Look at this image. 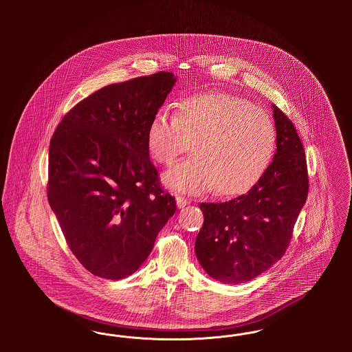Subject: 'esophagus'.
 I'll use <instances>...</instances> for the list:
<instances>
[{
  "mask_svg": "<svg viewBox=\"0 0 352 352\" xmlns=\"http://www.w3.org/2000/svg\"><path fill=\"white\" fill-rule=\"evenodd\" d=\"M175 201H177L178 208H184V207H186V206L188 204V201H187L184 197H181V195H178V197L175 198Z\"/></svg>",
  "mask_w": 352,
  "mask_h": 352,
  "instance_id": "esophagus-1",
  "label": "esophagus"
}]
</instances>
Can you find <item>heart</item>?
I'll use <instances>...</instances> for the list:
<instances>
[{
    "mask_svg": "<svg viewBox=\"0 0 352 352\" xmlns=\"http://www.w3.org/2000/svg\"><path fill=\"white\" fill-rule=\"evenodd\" d=\"M277 133L268 113L251 101L226 92L195 94L161 109L148 129L151 158L170 166L188 151L191 158L164 175L171 190L201 194L215 187L220 195H237L256 184L276 149Z\"/></svg>",
    "mask_w": 352,
    "mask_h": 352,
    "instance_id": "b5f03b06",
    "label": "heart"
}]
</instances>
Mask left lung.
Here are the masks:
<instances>
[{
  "mask_svg": "<svg viewBox=\"0 0 352 352\" xmlns=\"http://www.w3.org/2000/svg\"><path fill=\"white\" fill-rule=\"evenodd\" d=\"M272 109L277 149L260 179L231 201L199 204L204 223L195 254L206 273L224 284L251 281L284 256L307 198L300 135L280 108Z\"/></svg>",
  "mask_w": 352,
  "mask_h": 352,
  "instance_id": "left-lung-1",
  "label": "left lung"
}]
</instances>
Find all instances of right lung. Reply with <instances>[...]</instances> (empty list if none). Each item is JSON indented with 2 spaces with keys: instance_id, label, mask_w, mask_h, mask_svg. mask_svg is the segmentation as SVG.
Masks as SVG:
<instances>
[{
  "instance_id": "right-lung-1",
  "label": "right lung",
  "mask_w": 352,
  "mask_h": 352,
  "mask_svg": "<svg viewBox=\"0 0 352 352\" xmlns=\"http://www.w3.org/2000/svg\"><path fill=\"white\" fill-rule=\"evenodd\" d=\"M175 82L162 71L107 85L76 104L52 134L51 210L69 250L95 276L134 273L177 210L146 145L151 121Z\"/></svg>"
}]
</instances>
